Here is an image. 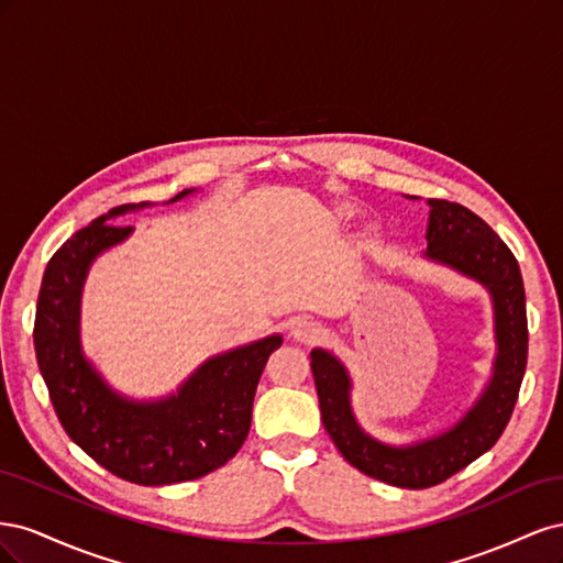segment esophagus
<instances>
[{"label": "esophagus", "instance_id": "1", "mask_svg": "<svg viewBox=\"0 0 563 563\" xmlns=\"http://www.w3.org/2000/svg\"><path fill=\"white\" fill-rule=\"evenodd\" d=\"M321 333V327L317 321L308 319V317H300L291 323V338L298 340V343H312Z\"/></svg>", "mask_w": 563, "mask_h": 563}]
</instances>
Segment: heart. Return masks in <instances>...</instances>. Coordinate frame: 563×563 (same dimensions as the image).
Masks as SVG:
<instances>
[{"label":"heart","mask_w":563,"mask_h":563,"mask_svg":"<svg viewBox=\"0 0 563 563\" xmlns=\"http://www.w3.org/2000/svg\"><path fill=\"white\" fill-rule=\"evenodd\" d=\"M335 216H338L340 220H347V218L352 216V211H350V209H343V207H340V209L335 211Z\"/></svg>","instance_id":"b5f03b06"}]
</instances>
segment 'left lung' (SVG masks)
<instances>
[{"label":"left lung","instance_id":"8db88e82","mask_svg":"<svg viewBox=\"0 0 563 563\" xmlns=\"http://www.w3.org/2000/svg\"><path fill=\"white\" fill-rule=\"evenodd\" d=\"M406 199H418L408 197ZM422 261L479 284L490 298L493 354L488 380L472 406L446 430L406 444H389L362 428L352 406L350 368L327 347H314L312 373L321 422L350 465L399 488L446 482L500 439L515 411L528 356L526 296L519 263L484 220L460 203L428 199Z\"/></svg>","mask_w":563,"mask_h":563}]
</instances>
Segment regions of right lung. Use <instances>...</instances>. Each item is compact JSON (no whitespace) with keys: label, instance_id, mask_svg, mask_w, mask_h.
<instances>
[{"label":"right lung","instance_id":"1","mask_svg":"<svg viewBox=\"0 0 563 563\" xmlns=\"http://www.w3.org/2000/svg\"><path fill=\"white\" fill-rule=\"evenodd\" d=\"M197 192L190 187L164 203ZM150 207L155 203L117 207L56 251L40 288L35 352L51 404L75 444L119 479L166 486L199 479L242 449L255 387L282 335L272 333L209 356L162 397L139 399L117 389L84 352L81 296L91 265L133 234V228L112 225L114 220Z\"/></svg>","mask_w":563,"mask_h":563}]
</instances>
